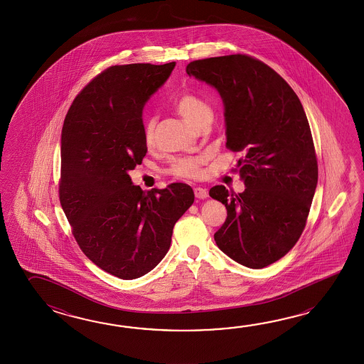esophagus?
<instances>
[{
    "instance_id": "1",
    "label": "esophagus",
    "mask_w": 364,
    "mask_h": 364,
    "mask_svg": "<svg viewBox=\"0 0 364 364\" xmlns=\"http://www.w3.org/2000/svg\"><path fill=\"white\" fill-rule=\"evenodd\" d=\"M193 193H195V196H196L198 199H205V198L208 196V191H207V188H203V187H196V188H193Z\"/></svg>"
}]
</instances>
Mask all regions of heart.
I'll use <instances>...</instances> for the list:
<instances>
[{
  "label": "heart",
  "instance_id": "b5f03b06",
  "mask_svg": "<svg viewBox=\"0 0 364 364\" xmlns=\"http://www.w3.org/2000/svg\"><path fill=\"white\" fill-rule=\"evenodd\" d=\"M176 108L179 114L185 118L191 126L200 124L203 119L212 117V109L205 101L193 93H185L179 96L176 101ZM155 118H148L144 124V140L147 144H151L154 140L155 130ZM201 159L199 157H178L171 164V171L181 178L185 177H198L200 174Z\"/></svg>",
  "mask_w": 364,
  "mask_h": 364
}]
</instances>
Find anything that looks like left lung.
Returning <instances> with one entry per match:
<instances>
[{
    "mask_svg": "<svg viewBox=\"0 0 364 364\" xmlns=\"http://www.w3.org/2000/svg\"><path fill=\"white\" fill-rule=\"evenodd\" d=\"M186 73L216 88L226 147L245 155L237 164L243 193L209 190L228 210L216 245L237 263L264 268L294 247L316 190V155L302 102L285 79L250 55L198 60Z\"/></svg>",
    "mask_w": 364,
    "mask_h": 364,
    "instance_id": "8db88e82",
    "label": "left lung"
}]
</instances>
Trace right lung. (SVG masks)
I'll list each match as a JSON object with an SVG mask.
<instances>
[{"instance_id": "1", "label": "right lung", "mask_w": 364, "mask_h": 364, "mask_svg": "<svg viewBox=\"0 0 364 364\" xmlns=\"http://www.w3.org/2000/svg\"><path fill=\"white\" fill-rule=\"evenodd\" d=\"M176 62L117 65L73 101L62 127L60 201L85 255L118 279H139L171 247L193 188L143 191L129 171L147 154L143 108Z\"/></svg>"}]
</instances>
